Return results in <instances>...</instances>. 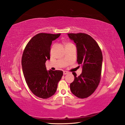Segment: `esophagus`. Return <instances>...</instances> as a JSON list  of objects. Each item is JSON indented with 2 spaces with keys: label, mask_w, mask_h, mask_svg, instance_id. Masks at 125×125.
Instances as JSON below:
<instances>
[{
  "label": "esophagus",
  "mask_w": 125,
  "mask_h": 125,
  "mask_svg": "<svg viewBox=\"0 0 125 125\" xmlns=\"http://www.w3.org/2000/svg\"><path fill=\"white\" fill-rule=\"evenodd\" d=\"M69 73L68 72H67V71H63V75H66V74H68Z\"/></svg>",
  "instance_id": "esophagus-1"
}]
</instances>
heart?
<instances>
[{"label":"heart","instance_id":"heart-1","mask_svg":"<svg viewBox=\"0 0 125 125\" xmlns=\"http://www.w3.org/2000/svg\"><path fill=\"white\" fill-rule=\"evenodd\" d=\"M72 45H73V44H72V43H70V42H66V43H65V45L66 48H67V47H68V46H70Z\"/></svg>","mask_w":125,"mask_h":125}]
</instances>
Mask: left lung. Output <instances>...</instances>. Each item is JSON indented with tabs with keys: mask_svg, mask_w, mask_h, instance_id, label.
I'll use <instances>...</instances> for the list:
<instances>
[{
	"mask_svg": "<svg viewBox=\"0 0 125 125\" xmlns=\"http://www.w3.org/2000/svg\"><path fill=\"white\" fill-rule=\"evenodd\" d=\"M67 35L76 44L77 62L82 66V72L79 76L72 73L74 80L70 84L71 92L78 98H87L94 93L101 81L102 52L97 43L90 35L82 32Z\"/></svg>",
	"mask_w": 125,
	"mask_h": 125,
	"instance_id": "1",
	"label": "left lung"
}]
</instances>
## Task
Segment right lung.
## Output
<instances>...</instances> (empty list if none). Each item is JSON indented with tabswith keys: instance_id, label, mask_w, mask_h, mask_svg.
I'll return each mask as SVG.
<instances>
[{
	"instance_id": "add662e5",
	"label": "right lung",
	"mask_w": 125,
	"mask_h": 125,
	"mask_svg": "<svg viewBox=\"0 0 125 125\" xmlns=\"http://www.w3.org/2000/svg\"><path fill=\"white\" fill-rule=\"evenodd\" d=\"M60 35L47 33L36 35L27 43L22 57V67L27 84L35 96L43 99L54 95L63 75L62 71H47L45 66L46 61L50 59L52 42Z\"/></svg>"
}]
</instances>
